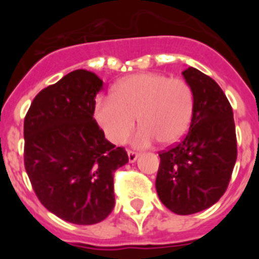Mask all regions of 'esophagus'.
<instances>
[{"instance_id": "obj_1", "label": "esophagus", "mask_w": 259, "mask_h": 259, "mask_svg": "<svg viewBox=\"0 0 259 259\" xmlns=\"http://www.w3.org/2000/svg\"><path fill=\"white\" fill-rule=\"evenodd\" d=\"M137 157H139V153L134 152V150H128V161L131 162V163L136 161Z\"/></svg>"}]
</instances>
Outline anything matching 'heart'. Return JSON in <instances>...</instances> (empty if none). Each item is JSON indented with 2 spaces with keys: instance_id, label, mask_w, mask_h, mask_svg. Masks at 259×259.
Instances as JSON below:
<instances>
[{
  "instance_id": "b5f03b06",
  "label": "heart",
  "mask_w": 259,
  "mask_h": 259,
  "mask_svg": "<svg viewBox=\"0 0 259 259\" xmlns=\"http://www.w3.org/2000/svg\"><path fill=\"white\" fill-rule=\"evenodd\" d=\"M192 114L189 84L154 72L125 77L116 84L113 96H100L95 105L96 120L114 144L127 140L137 116L141 125L134 137L137 148H148L157 140L164 145L179 141L188 130Z\"/></svg>"
}]
</instances>
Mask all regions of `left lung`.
Segmentation results:
<instances>
[{
  "label": "left lung",
  "instance_id": "left-lung-1",
  "mask_svg": "<svg viewBox=\"0 0 259 259\" xmlns=\"http://www.w3.org/2000/svg\"><path fill=\"white\" fill-rule=\"evenodd\" d=\"M193 92L188 134L159 152L155 188L164 206L189 215L214 205L227 191L237 158L233 111L215 80L189 67L183 71Z\"/></svg>",
  "mask_w": 259,
  "mask_h": 259
}]
</instances>
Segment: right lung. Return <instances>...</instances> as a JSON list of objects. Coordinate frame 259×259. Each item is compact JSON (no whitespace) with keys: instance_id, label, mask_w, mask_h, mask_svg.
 I'll use <instances>...</instances> for the list:
<instances>
[{"instance_id":"obj_1","label":"right lung","mask_w":259,"mask_h":259,"mask_svg":"<svg viewBox=\"0 0 259 259\" xmlns=\"http://www.w3.org/2000/svg\"><path fill=\"white\" fill-rule=\"evenodd\" d=\"M102 80L75 70L33 98L24 118V167L40 202L74 224L104 221L115 205L113 174L124 148L107 141L93 118Z\"/></svg>"}]
</instances>
